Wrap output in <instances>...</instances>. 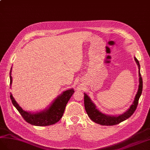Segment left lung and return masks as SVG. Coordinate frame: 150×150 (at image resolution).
Returning <instances> with one entry per match:
<instances>
[{
  "instance_id": "8db88e82",
  "label": "left lung",
  "mask_w": 150,
  "mask_h": 150,
  "mask_svg": "<svg viewBox=\"0 0 150 150\" xmlns=\"http://www.w3.org/2000/svg\"><path fill=\"white\" fill-rule=\"evenodd\" d=\"M134 60L136 61L137 65L139 68V87L138 92L134 98V100L132 102V105L130 106L129 109H127L125 113L119 115H106L105 114L102 113L100 110L96 108V105L92 102L90 97L87 95L86 93H84V105L85 110L88 115V117L91 118L92 121L94 122L99 124L103 126H113L118 125L120 122L126 120L127 119L131 117L134 112L137 105L138 104V100L139 97L142 95V90H143V80L142 78V75L140 74V65L138 59L134 57Z\"/></svg>"
}]
</instances>
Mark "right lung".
<instances>
[{"mask_svg":"<svg viewBox=\"0 0 150 150\" xmlns=\"http://www.w3.org/2000/svg\"><path fill=\"white\" fill-rule=\"evenodd\" d=\"M11 70L12 68L10 71L11 85L12 82ZM74 92V90L73 88L63 92L60 96H59L53 101V103L48 109L36 113H32L31 112H27V111L24 110L17 103L12 94H11L10 97L12 104L19 111V112L22 115V117L25 121L34 126H46L54 125L60 120V119L63 116L64 111H65L67 104Z\"/></svg>","mask_w":150,"mask_h":150,"instance_id":"1","label":"right lung"}]
</instances>
